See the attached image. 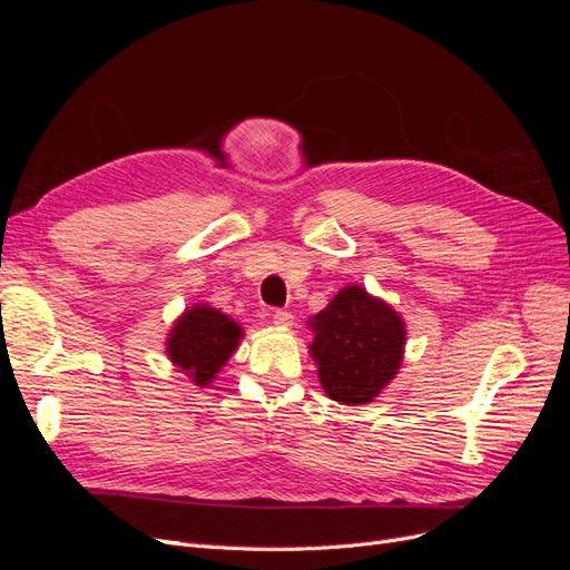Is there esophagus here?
Wrapping results in <instances>:
<instances>
[{
	"instance_id": "1",
	"label": "esophagus",
	"mask_w": 570,
	"mask_h": 570,
	"mask_svg": "<svg viewBox=\"0 0 570 570\" xmlns=\"http://www.w3.org/2000/svg\"><path fill=\"white\" fill-rule=\"evenodd\" d=\"M273 323L278 327H292V325H295V316H292L289 312H275Z\"/></svg>"
}]
</instances>
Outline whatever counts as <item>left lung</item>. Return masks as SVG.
Listing matches in <instances>:
<instances>
[{
  "label": "left lung",
  "instance_id": "8db88e82",
  "mask_svg": "<svg viewBox=\"0 0 570 570\" xmlns=\"http://www.w3.org/2000/svg\"><path fill=\"white\" fill-rule=\"evenodd\" d=\"M314 333L308 354L333 402L358 406L373 402L402 368L404 318L366 287H342L323 312L306 321Z\"/></svg>",
  "mask_w": 570,
  "mask_h": 570
}]
</instances>
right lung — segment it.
Wrapping results in <instances>:
<instances>
[{
  "instance_id": "right-lung-1",
  "label": "right lung",
  "mask_w": 570,
  "mask_h": 570,
  "mask_svg": "<svg viewBox=\"0 0 570 570\" xmlns=\"http://www.w3.org/2000/svg\"><path fill=\"white\" fill-rule=\"evenodd\" d=\"M243 325L212 304H193L170 325L166 356L197 387H209L243 342Z\"/></svg>"
}]
</instances>
